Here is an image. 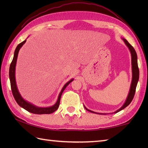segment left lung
Instances as JSON below:
<instances>
[{"instance_id": "left-lung-1", "label": "left lung", "mask_w": 148, "mask_h": 148, "mask_svg": "<svg viewBox=\"0 0 148 148\" xmlns=\"http://www.w3.org/2000/svg\"><path fill=\"white\" fill-rule=\"evenodd\" d=\"M122 39L123 40V41L125 43V45H126V46L128 47V48L129 49V51H130V54H131L132 73V81H131V84H130V90H129V92H128L126 100H125V102L123 103V105L120 108L118 109V110H116V111H114L113 113H117L119 111H121V110L125 109L126 107H127L131 103L132 100L134 99L135 92H136L137 84L138 81H139V67H138L137 55L136 50L134 49V48L130 45V43L128 42L126 39H123V38H122ZM84 108H85L87 111L89 112L95 113V114H107V113H99V112H94L93 111H91V110H90L88 109H87L84 106Z\"/></svg>"}]
</instances>
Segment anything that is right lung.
I'll return each mask as SVG.
<instances>
[{"instance_id":"obj_1","label":"right lung","mask_w":148,"mask_h":148,"mask_svg":"<svg viewBox=\"0 0 148 148\" xmlns=\"http://www.w3.org/2000/svg\"><path fill=\"white\" fill-rule=\"evenodd\" d=\"M26 41H27V39L25 40L24 41L21 42L20 44H19L16 48L14 53L13 59H12V62L10 65V67H9V79H10L12 95H13L14 98L18 104L20 106L21 108L27 110V111H29L31 113H33V114H51V113H53V112H55L58 109L63 92H64V90L65 89V88L67 87L69 84L72 82V81H73L74 79L72 78V79L69 80L68 82H67L64 84V86H63L61 92L59 93L58 99L56 100V103L54 105H53L51 106L46 107V108H42V107H39L34 105L32 103H31L29 101H27V100H25L21 95V94L20 92H19L18 88L16 81L15 71H16V62H17L19 51H20V48L23 46L24 44L26 42Z\"/></svg>"}]
</instances>
